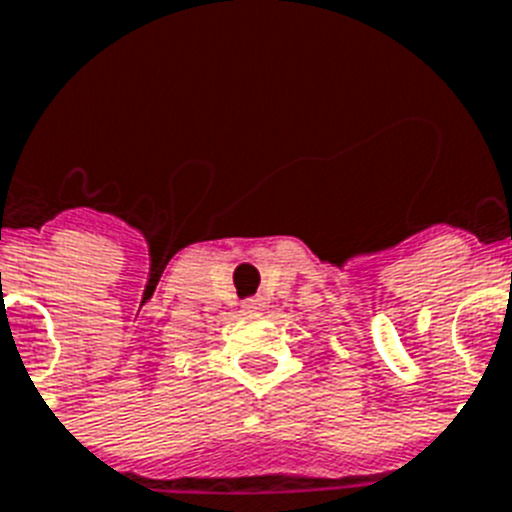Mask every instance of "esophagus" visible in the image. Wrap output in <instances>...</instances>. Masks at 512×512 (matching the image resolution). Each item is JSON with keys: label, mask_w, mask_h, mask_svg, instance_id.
Segmentation results:
<instances>
[{"label": "esophagus", "mask_w": 512, "mask_h": 512, "mask_svg": "<svg viewBox=\"0 0 512 512\" xmlns=\"http://www.w3.org/2000/svg\"><path fill=\"white\" fill-rule=\"evenodd\" d=\"M263 309H265V302L263 299H247V302L242 304V312L244 315H249V317H257V315H263Z\"/></svg>", "instance_id": "obj_1"}]
</instances>
